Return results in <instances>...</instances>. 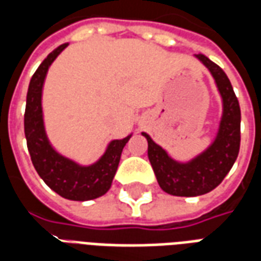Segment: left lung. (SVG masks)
I'll list each match as a JSON object with an SVG mask.
<instances>
[{"label": "left lung", "mask_w": 261, "mask_h": 261, "mask_svg": "<svg viewBox=\"0 0 261 261\" xmlns=\"http://www.w3.org/2000/svg\"><path fill=\"white\" fill-rule=\"evenodd\" d=\"M210 71L222 102V113L213 142L187 161L172 158L168 151L141 133L148 141V159L159 186L168 194L196 197L218 186L235 164L241 147V108L230 81L218 65L202 54H194Z\"/></svg>", "instance_id": "1"}]
</instances>
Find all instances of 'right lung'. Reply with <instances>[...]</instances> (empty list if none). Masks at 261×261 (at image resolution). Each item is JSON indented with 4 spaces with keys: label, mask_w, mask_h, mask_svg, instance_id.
Here are the masks:
<instances>
[{
    "label": "right lung",
    "mask_w": 261,
    "mask_h": 261,
    "mask_svg": "<svg viewBox=\"0 0 261 261\" xmlns=\"http://www.w3.org/2000/svg\"><path fill=\"white\" fill-rule=\"evenodd\" d=\"M68 46L64 43L53 50L33 74L26 95L25 137L35 169L53 192L72 201H88L109 192L119 166L123 148L133 136L112 140L105 152L89 165L76 162L59 152L50 142L43 114V86L54 60Z\"/></svg>",
    "instance_id": "add662e5"
}]
</instances>
